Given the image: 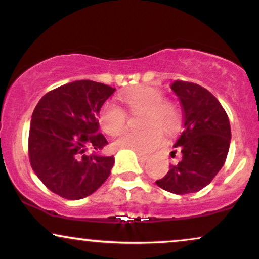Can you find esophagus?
<instances>
[{"mask_svg":"<svg viewBox=\"0 0 259 259\" xmlns=\"http://www.w3.org/2000/svg\"><path fill=\"white\" fill-rule=\"evenodd\" d=\"M138 158L141 163H146V162H148V160H150V158H148L147 156H145V154H141V153H138Z\"/></svg>","mask_w":259,"mask_h":259,"instance_id":"obj_1","label":"esophagus"}]
</instances>
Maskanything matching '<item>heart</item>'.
Masks as SVG:
<instances>
[{
	"label": "heart",
	"instance_id": "b5f03b06",
	"mask_svg": "<svg viewBox=\"0 0 259 259\" xmlns=\"http://www.w3.org/2000/svg\"><path fill=\"white\" fill-rule=\"evenodd\" d=\"M120 100L134 114H146L142 120V127H146V130H127L115 140V147L141 154L150 153L160 146L164 140L160 129L171 133L179 124L180 112L178 107L170 101L164 100L163 91L153 86H136L124 92ZM99 120L103 132L112 136L118 135L126 126L125 112L113 105H106L101 108Z\"/></svg>",
	"mask_w": 259,
	"mask_h": 259
}]
</instances>
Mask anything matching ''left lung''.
Returning a JSON list of instances; mask_svg holds the SVG:
<instances>
[{
	"label": "left lung",
	"instance_id": "left-lung-1",
	"mask_svg": "<svg viewBox=\"0 0 259 259\" xmlns=\"http://www.w3.org/2000/svg\"><path fill=\"white\" fill-rule=\"evenodd\" d=\"M183 107V130L174 147L180 159L156 184L177 195L197 192L210 183L227 159L230 123L227 112L207 89L175 80L170 85ZM177 151L171 152V157Z\"/></svg>",
	"mask_w": 259,
	"mask_h": 259
}]
</instances>
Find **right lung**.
Segmentation results:
<instances>
[{"label":"right lung","instance_id":"obj_1","mask_svg":"<svg viewBox=\"0 0 259 259\" xmlns=\"http://www.w3.org/2000/svg\"><path fill=\"white\" fill-rule=\"evenodd\" d=\"M115 91L111 86L78 80L47 92L32 112L29 159L44 185L67 200L94 194L107 180L113 156L86 154L108 142L99 133V113Z\"/></svg>","mask_w":259,"mask_h":259}]
</instances>
